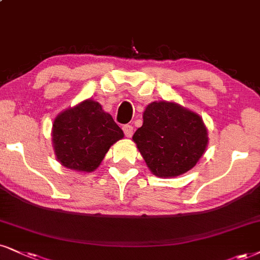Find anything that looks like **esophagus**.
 I'll list each match as a JSON object with an SVG mask.
<instances>
[{"mask_svg": "<svg viewBox=\"0 0 260 260\" xmlns=\"http://www.w3.org/2000/svg\"><path fill=\"white\" fill-rule=\"evenodd\" d=\"M123 131H124L125 136H126L127 139H130V137L133 136V134H134V127L131 126V125H124Z\"/></svg>", "mask_w": 260, "mask_h": 260, "instance_id": "1", "label": "esophagus"}]
</instances>
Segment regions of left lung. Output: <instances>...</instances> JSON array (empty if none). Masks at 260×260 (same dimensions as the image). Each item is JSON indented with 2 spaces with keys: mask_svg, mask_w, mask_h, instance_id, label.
Here are the masks:
<instances>
[{
  "mask_svg": "<svg viewBox=\"0 0 260 260\" xmlns=\"http://www.w3.org/2000/svg\"><path fill=\"white\" fill-rule=\"evenodd\" d=\"M133 141L153 175L177 177L197 165L208 145L203 118L174 101H154L143 112Z\"/></svg>",
  "mask_w": 260,
  "mask_h": 260,
  "instance_id": "left-lung-1",
  "label": "left lung"
}]
</instances>
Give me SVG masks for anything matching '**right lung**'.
<instances>
[{
    "instance_id": "right-lung-1",
    "label": "right lung",
    "mask_w": 260,
    "mask_h": 260,
    "mask_svg": "<svg viewBox=\"0 0 260 260\" xmlns=\"http://www.w3.org/2000/svg\"><path fill=\"white\" fill-rule=\"evenodd\" d=\"M123 137V130L112 115L92 99L60 112L53 121L52 141L57 161L75 171H95L111 146Z\"/></svg>"
}]
</instances>
